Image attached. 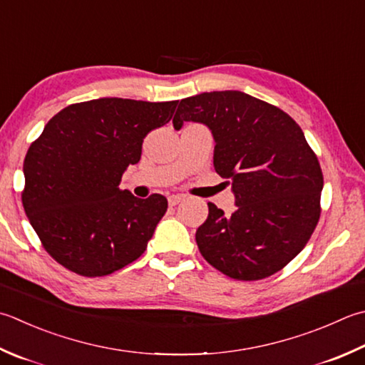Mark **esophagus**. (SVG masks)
<instances>
[{"instance_id": "esophagus-1", "label": "esophagus", "mask_w": 365, "mask_h": 365, "mask_svg": "<svg viewBox=\"0 0 365 365\" xmlns=\"http://www.w3.org/2000/svg\"><path fill=\"white\" fill-rule=\"evenodd\" d=\"M182 201H183V196H180V195H173V196L168 197L169 205H177L178 202H182Z\"/></svg>"}]
</instances>
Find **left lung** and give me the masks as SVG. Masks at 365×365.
Masks as SVG:
<instances>
[{
	"label": "left lung",
	"mask_w": 365,
	"mask_h": 365,
	"mask_svg": "<svg viewBox=\"0 0 365 365\" xmlns=\"http://www.w3.org/2000/svg\"><path fill=\"white\" fill-rule=\"evenodd\" d=\"M185 121L209 126L215 139L213 166L230 178L231 217L209 202L197 227L204 259L235 280L274 275L302 252L318 225L323 173L294 120L247 93L226 90L185 98L174 128Z\"/></svg>",
	"instance_id": "1"
}]
</instances>
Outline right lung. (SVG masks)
I'll return each mask as SVG.
<instances>
[{"label": "right lung", "instance_id": "add662e5", "mask_svg": "<svg viewBox=\"0 0 365 365\" xmlns=\"http://www.w3.org/2000/svg\"><path fill=\"white\" fill-rule=\"evenodd\" d=\"M177 101L99 98L48 120L24 161L21 204L42 247L63 267L104 277L145 252L168 199L120 190L145 135L173 118Z\"/></svg>", "mask_w": 365, "mask_h": 365}]
</instances>
